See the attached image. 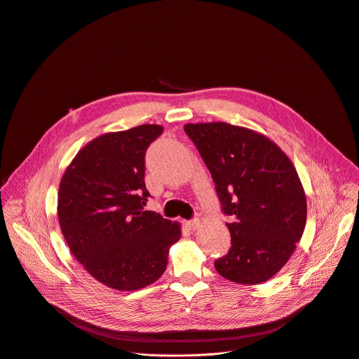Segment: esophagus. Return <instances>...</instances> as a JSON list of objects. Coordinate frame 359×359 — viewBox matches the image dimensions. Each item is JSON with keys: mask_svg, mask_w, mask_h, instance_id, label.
Wrapping results in <instances>:
<instances>
[{"mask_svg": "<svg viewBox=\"0 0 359 359\" xmlns=\"http://www.w3.org/2000/svg\"><path fill=\"white\" fill-rule=\"evenodd\" d=\"M184 226H186L189 230H196V229L200 226V220H198V219L186 220V222H184Z\"/></svg>", "mask_w": 359, "mask_h": 359, "instance_id": "34e87169", "label": "esophagus"}]
</instances>
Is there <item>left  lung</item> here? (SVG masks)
I'll list each match as a JSON object with an SVG mask.
<instances>
[{"label":"left lung","mask_w":359,"mask_h":359,"mask_svg":"<svg viewBox=\"0 0 359 359\" xmlns=\"http://www.w3.org/2000/svg\"><path fill=\"white\" fill-rule=\"evenodd\" d=\"M184 132L212 175L222 213L231 219V247L215 262L217 273L238 284L267 281L305 227L306 200L294 165L274 142L245 128L189 123Z\"/></svg>","instance_id":"left-lung-1"}]
</instances>
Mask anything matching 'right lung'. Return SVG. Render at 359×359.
<instances>
[{
    "label": "right lung",
    "instance_id": "1",
    "mask_svg": "<svg viewBox=\"0 0 359 359\" xmlns=\"http://www.w3.org/2000/svg\"><path fill=\"white\" fill-rule=\"evenodd\" d=\"M163 133L140 125L89 142L68 166L58 191V219L75 259L111 288L155 283L182 233L179 223L144 210V155Z\"/></svg>",
    "mask_w": 359,
    "mask_h": 359
}]
</instances>
